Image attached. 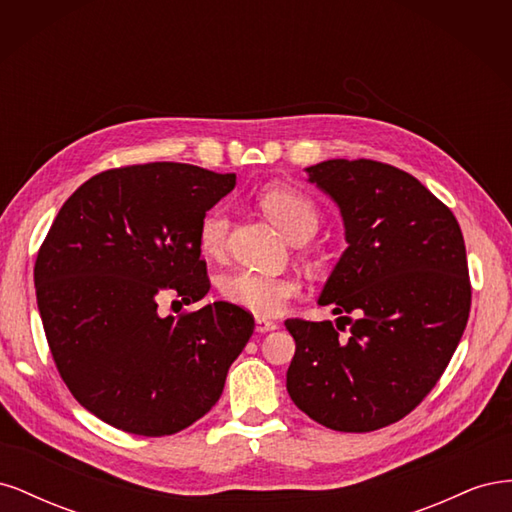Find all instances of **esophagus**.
I'll return each instance as SVG.
<instances>
[{
  "instance_id": "esophagus-1",
  "label": "esophagus",
  "mask_w": 512,
  "mask_h": 512,
  "mask_svg": "<svg viewBox=\"0 0 512 512\" xmlns=\"http://www.w3.org/2000/svg\"><path fill=\"white\" fill-rule=\"evenodd\" d=\"M277 324L273 320H267V318H256V333H269V331H275Z\"/></svg>"
}]
</instances>
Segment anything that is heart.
I'll return each mask as SVG.
<instances>
[{"mask_svg": "<svg viewBox=\"0 0 512 512\" xmlns=\"http://www.w3.org/2000/svg\"><path fill=\"white\" fill-rule=\"evenodd\" d=\"M260 207L277 224L284 235L303 243L320 228V211L307 194L288 185H273L260 194ZM230 220L224 207L211 209L198 226V247L209 258H220L228 245ZM220 297L256 316H277L301 294V284L288 275H269L256 271H232L220 277Z\"/></svg>", "mask_w": 512, "mask_h": 512, "instance_id": "1", "label": "heart"}]
</instances>
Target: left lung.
<instances>
[{"mask_svg": "<svg viewBox=\"0 0 512 512\" xmlns=\"http://www.w3.org/2000/svg\"><path fill=\"white\" fill-rule=\"evenodd\" d=\"M307 173L344 215L348 250L320 297L342 316L337 327L286 320L297 344L286 389L324 427L376 431L421 404L459 346L472 305L466 243L453 211L406 170L359 158Z\"/></svg>", "mask_w": 512, "mask_h": 512, "instance_id": "8db88e82", "label": "left lung"}]
</instances>
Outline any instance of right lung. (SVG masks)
<instances>
[{"instance_id": "1", "label": "right lung", "mask_w": 512, "mask_h": 512, "mask_svg": "<svg viewBox=\"0 0 512 512\" xmlns=\"http://www.w3.org/2000/svg\"><path fill=\"white\" fill-rule=\"evenodd\" d=\"M235 185V173L179 162L108 168L46 232L34 265L46 342L74 399L104 423L173 436L220 399L254 316L218 301L162 318L158 303L209 292L198 226Z\"/></svg>"}]
</instances>
